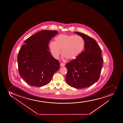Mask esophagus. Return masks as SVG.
I'll return each instance as SVG.
<instances>
[{
    "mask_svg": "<svg viewBox=\"0 0 123 123\" xmlns=\"http://www.w3.org/2000/svg\"><path fill=\"white\" fill-rule=\"evenodd\" d=\"M60 65H61V67H64V66H65V64L63 63H61V64H60Z\"/></svg>",
    "mask_w": 123,
    "mask_h": 123,
    "instance_id": "esophagus-1",
    "label": "esophagus"
}]
</instances>
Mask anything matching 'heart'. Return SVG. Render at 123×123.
<instances>
[{"mask_svg": "<svg viewBox=\"0 0 123 123\" xmlns=\"http://www.w3.org/2000/svg\"><path fill=\"white\" fill-rule=\"evenodd\" d=\"M85 41L80 36L68 34L59 35L55 38V42H51L49 45L53 57L58 59L61 50L63 57L69 61H73L79 56L85 47Z\"/></svg>", "mask_w": 123, "mask_h": 123, "instance_id": "b5f03b06", "label": "heart"}]
</instances>
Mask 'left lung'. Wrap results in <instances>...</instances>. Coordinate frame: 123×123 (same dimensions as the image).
Listing matches in <instances>:
<instances>
[{
  "label": "left lung",
  "mask_w": 123,
  "mask_h": 123,
  "mask_svg": "<svg viewBox=\"0 0 123 123\" xmlns=\"http://www.w3.org/2000/svg\"><path fill=\"white\" fill-rule=\"evenodd\" d=\"M74 32L84 40L85 50L77 58L65 65L68 69L65 80L71 87L86 88L99 79L103 64L102 51L94 39L83 33Z\"/></svg>",
  "instance_id": "8db88e82"
}]
</instances>
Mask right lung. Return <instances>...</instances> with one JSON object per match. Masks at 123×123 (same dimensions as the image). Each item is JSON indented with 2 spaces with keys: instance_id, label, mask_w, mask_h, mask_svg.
I'll return each instance as SVG.
<instances>
[{
  "instance_id": "add662e5",
  "label": "right lung",
  "mask_w": 123,
  "mask_h": 123,
  "mask_svg": "<svg viewBox=\"0 0 123 123\" xmlns=\"http://www.w3.org/2000/svg\"><path fill=\"white\" fill-rule=\"evenodd\" d=\"M56 31L43 30L29 37L18 52V72L31 86H42L49 83L60 69V63L49 52V41Z\"/></svg>"
}]
</instances>
